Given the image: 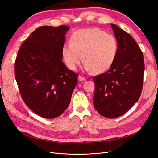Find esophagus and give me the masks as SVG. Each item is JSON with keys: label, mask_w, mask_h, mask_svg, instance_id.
<instances>
[{"label": "esophagus", "mask_w": 158, "mask_h": 158, "mask_svg": "<svg viewBox=\"0 0 158 158\" xmlns=\"http://www.w3.org/2000/svg\"><path fill=\"white\" fill-rule=\"evenodd\" d=\"M78 78L79 81H84V80H85V78L84 77H83V76H78Z\"/></svg>", "instance_id": "esophagus-1"}]
</instances>
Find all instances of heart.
I'll list each match as a JSON object with an SVG mask.
<instances>
[{
	"mask_svg": "<svg viewBox=\"0 0 158 158\" xmlns=\"http://www.w3.org/2000/svg\"><path fill=\"white\" fill-rule=\"evenodd\" d=\"M117 51V40L113 35L99 28H86L72 34L70 42L62 47L61 55L69 69L76 70L82 55L84 69L99 74L111 68Z\"/></svg>",
	"mask_w": 158,
	"mask_h": 158,
	"instance_id": "1",
	"label": "heart"
}]
</instances>
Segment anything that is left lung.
Segmentation results:
<instances>
[{
	"label": "left lung",
	"instance_id": "8db88e82",
	"mask_svg": "<svg viewBox=\"0 0 158 158\" xmlns=\"http://www.w3.org/2000/svg\"><path fill=\"white\" fill-rule=\"evenodd\" d=\"M118 43L116 58L110 69L95 76L93 103L102 116L117 118L139 99L144 73V55L135 40L117 25L111 24Z\"/></svg>",
	"mask_w": 158,
	"mask_h": 158
}]
</instances>
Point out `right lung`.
<instances>
[{
  "instance_id": "obj_1",
  "label": "right lung",
  "mask_w": 158,
  "mask_h": 158,
  "mask_svg": "<svg viewBox=\"0 0 158 158\" xmlns=\"http://www.w3.org/2000/svg\"><path fill=\"white\" fill-rule=\"evenodd\" d=\"M70 27L44 26L23 41L14 74L23 102L43 118L59 117L68 107L78 74L63 63L62 47Z\"/></svg>"
}]
</instances>
